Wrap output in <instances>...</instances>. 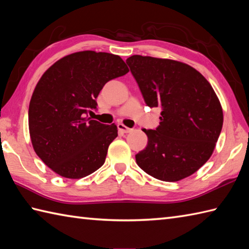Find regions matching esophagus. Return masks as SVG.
<instances>
[{"mask_svg": "<svg viewBox=\"0 0 249 249\" xmlns=\"http://www.w3.org/2000/svg\"><path fill=\"white\" fill-rule=\"evenodd\" d=\"M117 128H118V130H119L120 132H123V133H130V132L132 131V129L128 128V126H125V125L123 124H117Z\"/></svg>", "mask_w": 249, "mask_h": 249, "instance_id": "1", "label": "esophagus"}]
</instances>
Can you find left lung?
<instances>
[{"mask_svg": "<svg viewBox=\"0 0 249 249\" xmlns=\"http://www.w3.org/2000/svg\"><path fill=\"white\" fill-rule=\"evenodd\" d=\"M146 104L161 107L160 125L143 130L147 147L135 156L153 178L175 182L193 175L212 156L223 109L206 78L173 59L133 55L126 59Z\"/></svg>", "mask_w": 249, "mask_h": 249, "instance_id": "obj_1", "label": "left lung"}]
</instances>
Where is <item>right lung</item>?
<instances>
[{
    "instance_id": "add662e5",
    "label": "right lung",
    "mask_w": 249,
    "mask_h": 249,
    "mask_svg": "<svg viewBox=\"0 0 249 249\" xmlns=\"http://www.w3.org/2000/svg\"><path fill=\"white\" fill-rule=\"evenodd\" d=\"M129 72L118 55L82 51L53 64L33 92L29 128L36 154L54 173L69 179L92 174L106 162L117 126L87 118L110 80Z\"/></svg>"
}]
</instances>
